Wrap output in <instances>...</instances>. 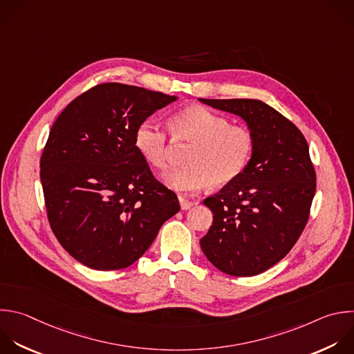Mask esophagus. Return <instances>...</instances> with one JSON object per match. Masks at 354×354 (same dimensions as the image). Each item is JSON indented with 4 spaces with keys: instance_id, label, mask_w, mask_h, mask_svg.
I'll return each mask as SVG.
<instances>
[{
    "instance_id": "1",
    "label": "esophagus",
    "mask_w": 354,
    "mask_h": 354,
    "mask_svg": "<svg viewBox=\"0 0 354 354\" xmlns=\"http://www.w3.org/2000/svg\"><path fill=\"white\" fill-rule=\"evenodd\" d=\"M179 203H180V208H182V209H189V208H192V207L196 204L194 201L187 200V198H185V197H179Z\"/></svg>"
}]
</instances>
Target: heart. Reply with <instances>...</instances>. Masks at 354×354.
<instances>
[{
	"instance_id": "1",
	"label": "heart",
	"mask_w": 354,
	"mask_h": 354,
	"mask_svg": "<svg viewBox=\"0 0 354 354\" xmlns=\"http://www.w3.org/2000/svg\"><path fill=\"white\" fill-rule=\"evenodd\" d=\"M175 138L194 142L186 167L164 176L167 185L179 192H196L209 183L225 186L238 179L254 154V136L245 128L230 125L227 118L203 105H190L178 111L169 120ZM135 146L154 168L168 165V135L156 121L146 120L135 132Z\"/></svg>"
}]
</instances>
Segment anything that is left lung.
<instances>
[{
	"mask_svg": "<svg viewBox=\"0 0 354 354\" xmlns=\"http://www.w3.org/2000/svg\"><path fill=\"white\" fill-rule=\"evenodd\" d=\"M198 100L241 116L256 142L245 172L204 200L214 219L201 250L227 275L261 274L290 252L307 223L317 186L308 145L288 118L260 100Z\"/></svg>",
	"mask_w": 354,
	"mask_h": 354,
	"instance_id": "left-lung-1",
	"label": "left lung"
}]
</instances>
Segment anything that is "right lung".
I'll return each instance as SVG.
<instances>
[{"label": "right lung", "mask_w": 354, "mask_h": 354, "mask_svg": "<svg viewBox=\"0 0 354 354\" xmlns=\"http://www.w3.org/2000/svg\"><path fill=\"white\" fill-rule=\"evenodd\" d=\"M175 95L101 83L71 101L40 158L50 226L61 246L98 271L139 260L179 209L135 146V132Z\"/></svg>", "instance_id": "right-lung-1"}]
</instances>
